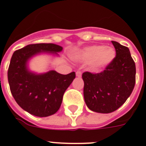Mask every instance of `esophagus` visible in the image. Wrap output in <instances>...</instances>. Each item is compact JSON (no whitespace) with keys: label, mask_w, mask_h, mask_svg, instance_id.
Returning a JSON list of instances; mask_svg holds the SVG:
<instances>
[{"label":"esophagus","mask_w":146,"mask_h":146,"mask_svg":"<svg viewBox=\"0 0 146 146\" xmlns=\"http://www.w3.org/2000/svg\"><path fill=\"white\" fill-rule=\"evenodd\" d=\"M81 75H82V73H81L80 71H77V72L76 73V76L77 77H80Z\"/></svg>","instance_id":"esophagus-1"}]
</instances>
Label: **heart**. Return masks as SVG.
<instances>
[{
  "label": "heart",
  "mask_w": 146,
  "mask_h": 146,
  "mask_svg": "<svg viewBox=\"0 0 146 146\" xmlns=\"http://www.w3.org/2000/svg\"><path fill=\"white\" fill-rule=\"evenodd\" d=\"M115 57V49L112 46L93 45L84 47L73 56V60L88 63L90 70L98 71L112 63Z\"/></svg>",
  "instance_id": "1"
}]
</instances>
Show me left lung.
<instances>
[{
    "mask_svg": "<svg viewBox=\"0 0 146 146\" xmlns=\"http://www.w3.org/2000/svg\"><path fill=\"white\" fill-rule=\"evenodd\" d=\"M116 56L102 73H83L87 107L99 113L118 110L131 95L135 83V64L128 47L112 41Z\"/></svg>",
    "mask_w": 146,
    "mask_h": 146,
    "instance_id": "8db88e82",
    "label": "left lung"
}]
</instances>
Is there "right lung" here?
Here are the masks:
<instances>
[{"label": "right lung", "instance_id": "right-lung-1", "mask_svg": "<svg viewBox=\"0 0 146 146\" xmlns=\"http://www.w3.org/2000/svg\"><path fill=\"white\" fill-rule=\"evenodd\" d=\"M63 47L54 43L30 44L13 53L7 77L12 96L24 110L38 117L55 114L63 94L75 79V72L63 75L55 70L37 73L30 70L29 62L40 54L59 56Z\"/></svg>", "mask_w": 146, "mask_h": 146}]
</instances>
